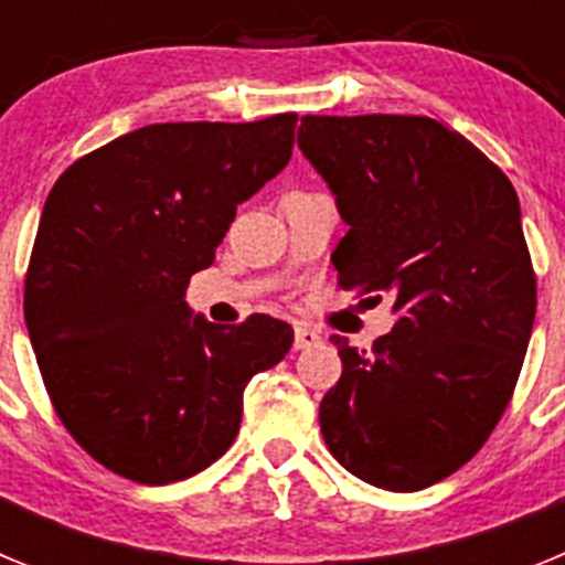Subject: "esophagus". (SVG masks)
<instances>
[{"label": "esophagus", "mask_w": 565, "mask_h": 565, "mask_svg": "<svg viewBox=\"0 0 565 565\" xmlns=\"http://www.w3.org/2000/svg\"><path fill=\"white\" fill-rule=\"evenodd\" d=\"M319 342H322V337H319L313 328H308V326L294 328V348H297V351H308V348H317Z\"/></svg>", "instance_id": "esophagus-1"}]
</instances>
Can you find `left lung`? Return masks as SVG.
I'll list each match as a JSON object with an SVG mask.
<instances>
[{
	"mask_svg": "<svg viewBox=\"0 0 565 565\" xmlns=\"http://www.w3.org/2000/svg\"><path fill=\"white\" fill-rule=\"evenodd\" d=\"M297 143L348 226L339 286L387 294L396 326L319 404L331 456L362 481L416 492L483 447L535 326L521 203L487 154L424 115H306ZM382 299V297H373Z\"/></svg>",
	"mask_w": 565,
	"mask_h": 565,
	"instance_id": "1",
	"label": "left lung"
}]
</instances>
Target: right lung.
<instances>
[{"instance_id":"obj_1","label":"right lung","mask_w":565,"mask_h":565,"mask_svg":"<svg viewBox=\"0 0 565 565\" xmlns=\"http://www.w3.org/2000/svg\"><path fill=\"white\" fill-rule=\"evenodd\" d=\"M297 115L149 124L78 158L50 189L24 322L58 418L138 483L183 481L232 447L243 391L291 351L288 322L221 328L186 302L237 206L291 161Z\"/></svg>"}]
</instances>
